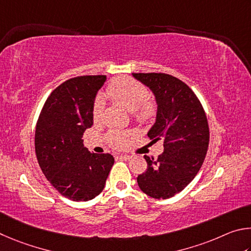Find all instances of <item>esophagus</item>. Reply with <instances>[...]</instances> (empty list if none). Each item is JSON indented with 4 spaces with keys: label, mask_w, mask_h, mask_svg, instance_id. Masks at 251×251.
Returning <instances> with one entry per match:
<instances>
[{
    "label": "esophagus",
    "mask_w": 251,
    "mask_h": 251,
    "mask_svg": "<svg viewBox=\"0 0 251 251\" xmlns=\"http://www.w3.org/2000/svg\"><path fill=\"white\" fill-rule=\"evenodd\" d=\"M118 157L120 160H130V159H132V156L128 155V154H126V155H118Z\"/></svg>",
    "instance_id": "34e87169"
}]
</instances>
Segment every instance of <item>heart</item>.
<instances>
[{"label":"heart","instance_id":"obj_1","mask_svg":"<svg viewBox=\"0 0 251 251\" xmlns=\"http://www.w3.org/2000/svg\"><path fill=\"white\" fill-rule=\"evenodd\" d=\"M108 98L122 105L129 111H132L133 118L142 125L150 123L157 113L156 101L149 97L148 88L131 77L116 78L109 83L105 89ZM104 101L102 98H96L92 105V119L95 123L102 120ZM131 131H111L108 134V142L114 149L126 148L133 139Z\"/></svg>","mask_w":251,"mask_h":251}]
</instances>
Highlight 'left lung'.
I'll use <instances>...</instances> for the list:
<instances>
[{
	"mask_svg": "<svg viewBox=\"0 0 251 251\" xmlns=\"http://www.w3.org/2000/svg\"><path fill=\"white\" fill-rule=\"evenodd\" d=\"M153 91L156 121L148 137L164 143L157 159L144 155L148 169L137 177L143 193L170 199L183 191L199 173L209 143L207 117L195 92L185 82L164 73L132 74Z\"/></svg>",
	"mask_w": 251,
	"mask_h": 251,
	"instance_id": "obj_1",
	"label": "left lung"
}]
</instances>
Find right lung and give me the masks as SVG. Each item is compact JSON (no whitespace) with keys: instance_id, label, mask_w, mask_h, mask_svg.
Wrapping results in <instances>:
<instances>
[{"instance_id":"right-lung-1","label":"right lung","mask_w":251,"mask_h":251,"mask_svg":"<svg viewBox=\"0 0 251 251\" xmlns=\"http://www.w3.org/2000/svg\"><path fill=\"white\" fill-rule=\"evenodd\" d=\"M107 76H78L51 91L35 129V153L44 175L61 195L80 201L102 192L114 163L109 153L83 148L85 130L94 125L92 105Z\"/></svg>"}]
</instances>
